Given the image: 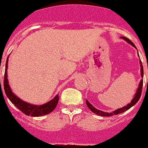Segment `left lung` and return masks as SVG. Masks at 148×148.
Here are the masks:
<instances>
[{
	"mask_svg": "<svg viewBox=\"0 0 148 148\" xmlns=\"http://www.w3.org/2000/svg\"><path fill=\"white\" fill-rule=\"evenodd\" d=\"M121 39L124 40L125 41H127L129 44H130L132 46H133L134 48H135L136 49H137V48H136V46L134 45V44L133 43V42H132L130 40H129L128 38H125V37H121ZM137 54H138V56L140 57V56H139V53H138V51H137ZM140 68H141L140 69V74H141V77L142 78H143L144 71H143V64H142L140 58ZM143 79H142L140 82V84H139L138 88H137V92H136L135 95H134V97H133V99L131 100V102H130L129 104H127V106H124V107L121 108H118L117 110H114L113 112H110V113L104 112V111H103V110H98V109L95 108L93 106H92V104H90V102H89L87 100H86V104H87V107L90 108V110H92V111L94 114H97V115L101 116H114V115H118V114H121V113L124 112V111H126V110H129L130 108H131L132 106H134V105H135L136 103L138 102L139 99L140 98V96H141L142 90H143Z\"/></svg>",
	"mask_w": 148,
	"mask_h": 148,
	"instance_id": "8db88e82",
	"label": "left lung"
}]
</instances>
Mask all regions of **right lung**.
<instances>
[{
	"mask_svg": "<svg viewBox=\"0 0 148 148\" xmlns=\"http://www.w3.org/2000/svg\"><path fill=\"white\" fill-rule=\"evenodd\" d=\"M8 56L7 58L6 63H5V74H4V90L5 93L10 101L16 106L18 109H19L21 112L27 116L34 117L42 116L47 115L52 112L53 110L56 108L57 104H58L59 97L58 94H57L51 100L48 101V103L42 105H34L29 103L27 102L24 101L17 97L15 94L11 90V87L8 84V74H7V70H8Z\"/></svg>",
	"mask_w": 148,
	"mask_h": 148,
	"instance_id": "add662e5",
	"label": "right lung"
}]
</instances>
